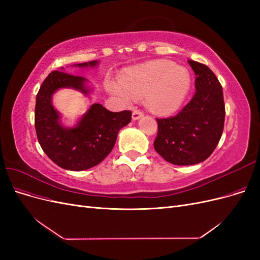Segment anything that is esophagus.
Returning <instances> with one entry per match:
<instances>
[{"label": "esophagus", "mask_w": 260, "mask_h": 260, "mask_svg": "<svg viewBox=\"0 0 260 260\" xmlns=\"http://www.w3.org/2000/svg\"><path fill=\"white\" fill-rule=\"evenodd\" d=\"M141 117H143V113L140 112V111H133L132 113V120L136 121V120H139Z\"/></svg>", "instance_id": "esophagus-1"}]
</instances>
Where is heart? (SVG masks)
I'll return each mask as SVG.
<instances>
[{
  "instance_id": "1",
  "label": "heart",
  "mask_w": 260,
  "mask_h": 260,
  "mask_svg": "<svg viewBox=\"0 0 260 260\" xmlns=\"http://www.w3.org/2000/svg\"><path fill=\"white\" fill-rule=\"evenodd\" d=\"M191 84V74L185 67L160 59L127 70L121 76V83L107 80L106 89L123 103L145 96L147 109L168 115L182 106Z\"/></svg>"
}]
</instances>
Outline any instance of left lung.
Listing matches in <instances>:
<instances>
[{
	"label": "left lung",
	"mask_w": 260,
	"mask_h": 260,
	"mask_svg": "<svg viewBox=\"0 0 260 260\" xmlns=\"http://www.w3.org/2000/svg\"><path fill=\"white\" fill-rule=\"evenodd\" d=\"M196 76L194 96L175 117L157 119L155 151L178 166L202 162L211 155L221 138L224 103L221 84L211 70L187 60Z\"/></svg>",
	"instance_id": "8db88e82"
}]
</instances>
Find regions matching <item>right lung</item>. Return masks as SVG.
Listing matches in <instances>:
<instances>
[{
    "instance_id": "add662e5",
    "label": "right lung",
    "mask_w": 260,
    "mask_h": 260,
    "mask_svg": "<svg viewBox=\"0 0 260 260\" xmlns=\"http://www.w3.org/2000/svg\"><path fill=\"white\" fill-rule=\"evenodd\" d=\"M98 60L72 65L94 68ZM60 89H73L84 95L93 92L89 80L67 74L64 68L51 73L43 81L36 100L35 125L38 141L49 158L62 169L86 170L96 166L112 152L118 132L131 121L130 111L109 112L99 103L92 104L72 127L61 120L53 105V95Z\"/></svg>"
}]
</instances>
